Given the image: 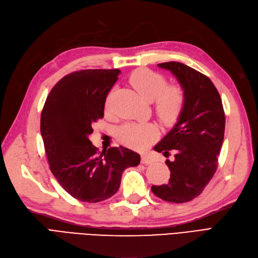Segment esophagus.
<instances>
[{"instance_id":"obj_1","label":"esophagus","mask_w":258,"mask_h":258,"mask_svg":"<svg viewBox=\"0 0 258 258\" xmlns=\"http://www.w3.org/2000/svg\"><path fill=\"white\" fill-rule=\"evenodd\" d=\"M141 162L143 164H152L153 163V159L150 158L148 155H142Z\"/></svg>"}]
</instances>
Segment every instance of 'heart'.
<instances>
[{"label":"heart","instance_id":"heart-1","mask_svg":"<svg viewBox=\"0 0 258 258\" xmlns=\"http://www.w3.org/2000/svg\"><path fill=\"white\" fill-rule=\"evenodd\" d=\"M130 83L144 100L154 101L156 114L162 123L171 126L178 120L185 102L184 92L179 85H167L164 76L146 68H140L132 73ZM109 103L110 97L106 100V106ZM156 135V128L147 123H127L118 130L121 143L137 149L148 147Z\"/></svg>","mask_w":258,"mask_h":258}]
</instances>
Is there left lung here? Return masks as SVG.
<instances>
[{"label":"left lung","instance_id":"obj_1","mask_svg":"<svg viewBox=\"0 0 258 258\" xmlns=\"http://www.w3.org/2000/svg\"><path fill=\"white\" fill-rule=\"evenodd\" d=\"M158 66L178 80L185 102L176 125L154 147L164 157L173 152L174 160L165 161L171 171L168 183L153 185L152 191L163 201L185 203L199 197L217 171L225 114L220 94L208 77L178 61Z\"/></svg>","mask_w":258,"mask_h":258}]
</instances>
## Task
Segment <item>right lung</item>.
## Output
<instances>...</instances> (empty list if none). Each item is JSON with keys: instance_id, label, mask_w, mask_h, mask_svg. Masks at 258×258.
Masks as SVG:
<instances>
[{"instance_id": "obj_1", "label": "right lung", "mask_w": 258, "mask_h": 258, "mask_svg": "<svg viewBox=\"0 0 258 258\" xmlns=\"http://www.w3.org/2000/svg\"><path fill=\"white\" fill-rule=\"evenodd\" d=\"M119 74V69L69 74L53 86L41 112L40 132L50 170L64 190L81 202L110 199L119 188L122 172L141 161L139 154L122 146L99 153L90 140Z\"/></svg>"}]
</instances>
